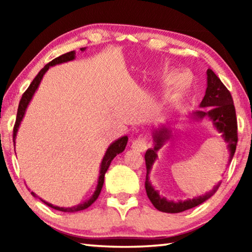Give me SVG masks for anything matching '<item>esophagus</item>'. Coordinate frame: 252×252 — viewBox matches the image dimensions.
Here are the masks:
<instances>
[{
	"instance_id": "1",
	"label": "esophagus",
	"mask_w": 252,
	"mask_h": 252,
	"mask_svg": "<svg viewBox=\"0 0 252 252\" xmlns=\"http://www.w3.org/2000/svg\"><path fill=\"white\" fill-rule=\"evenodd\" d=\"M131 148L133 149V150L139 151V152L146 151L147 148H148V141H147L146 136L140 135L139 138L134 139L133 141H132V143H131Z\"/></svg>"
}]
</instances>
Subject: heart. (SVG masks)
I'll use <instances>...</instances> for the list:
<instances>
[{
	"mask_svg": "<svg viewBox=\"0 0 252 252\" xmlns=\"http://www.w3.org/2000/svg\"><path fill=\"white\" fill-rule=\"evenodd\" d=\"M172 79H173V74H169V75H167L165 76V81H167V82H170V81H172Z\"/></svg>",
	"mask_w": 252,
	"mask_h": 252,
	"instance_id": "heart-1",
	"label": "heart"
}]
</instances>
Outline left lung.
Returning a JSON list of instances; mask_svg holds the SVG:
<instances>
[{"label":"left lung","mask_w":252,"mask_h":252,"mask_svg":"<svg viewBox=\"0 0 252 252\" xmlns=\"http://www.w3.org/2000/svg\"><path fill=\"white\" fill-rule=\"evenodd\" d=\"M200 108H208L202 110L192 111L189 113L191 120L194 122H200L207 119L211 122L215 130L220 133L221 138L227 143V149L229 151L228 165L231 162L234 152H236L238 135H237V118L236 110H234L233 100L230 92L227 90L220 79L215 74V72L209 69L207 71V89L206 94L200 103ZM173 136H176L173 127L170 126L168 123H159L157 126L152 127V138H153V148L148 149L144 159H146L147 167V177H146V191L148 198L150 199L153 206L158 210L168 213H178L182 212L188 209L194 208L199 204L207 201L211 198L216 191L219 189L221 181L213 187V189L209 192L204 193L199 197L187 200H168L165 197H162L150 181V172L153 164L158 159V151L164 146L165 143L171 141Z\"/></svg>","instance_id":"left-lung-1"}]
</instances>
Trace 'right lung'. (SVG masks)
<instances>
[{
    "mask_svg": "<svg viewBox=\"0 0 252 252\" xmlns=\"http://www.w3.org/2000/svg\"><path fill=\"white\" fill-rule=\"evenodd\" d=\"M87 48H82L81 51H85ZM75 59V51H71V52H67L65 54H62L60 55L59 58L54 59L51 61L50 63H48L43 69H42L37 75L34 78V80L32 81V83L30 84V87L28 88V90L24 92V94L22 95V99L20 101V104H19V109H18V114H16V121H15V126H14V129H13V141L15 143V139H16V134H18V131H19V127L21 126V122H22L23 118L25 116V112H27V109L30 104V102L32 101L33 99V95L35 94V92L37 91V89H39V85L41 83L42 79H43L44 74L48 72V70L50 69L51 66H54V65H58V64H62V63H65V62H69V61H73ZM127 135H123L121 138H119L116 141H113L112 143L110 144L106 149V151L104 153L103 158H102V161H101V164H100V171H99V178H97V185L95 187V190L93 194L91 195L90 198L88 200H85L84 202L82 203H79V204H75L73 207H58V206H54L52 203H49L44 201L43 199H41L39 195L36 193H34L33 191L31 192V194L33 197H35L37 199H40L42 202L46 206L51 207L52 209H55V210H59V211H62V212H76V211H81V210H84V209H87L91 206V204L95 201L99 197V194L101 192V189L102 187H103V182H104V174L106 172V170L109 169L110 164H111V161H112L114 158H116L119 153H121L125 151V149L126 147V143H127Z\"/></svg>",
    "mask_w": 252,
    "mask_h": 252,
    "instance_id": "1",
    "label": "right lung"
}]
</instances>
